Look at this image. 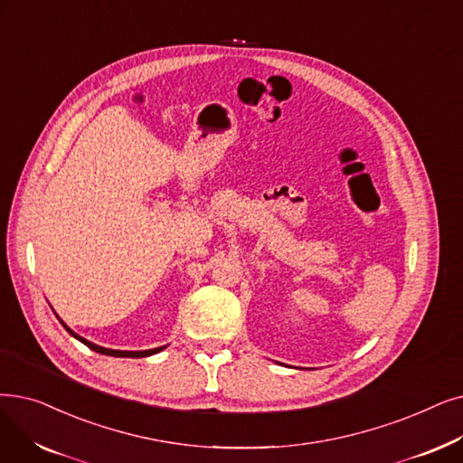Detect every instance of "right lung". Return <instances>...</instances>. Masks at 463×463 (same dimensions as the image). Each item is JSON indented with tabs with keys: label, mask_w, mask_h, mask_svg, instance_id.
I'll return each mask as SVG.
<instances>
[{
	"label": "right lung",
	"mask_w": 463,
	"mask_h": 463,
	"mask_svg": "<svg viewBox=\"0 0 463 463\" xmlns=\"http://www.w3.org/2000/svg\"><path fill=\"white\" fill-rule=\"evenodd\" d=\"M54 312V310H52ZM56 314V312H54ZM56 317H58V314H56ZM58 321L60 324L64 326V329L73 336V338H77L79 343H83L85 346H89L90 350H94V352H98V354H104V355H113V357H147V355H153V354H158V352H163L166 346H158V348H151V350H139V352H134V350H111V348H104V346H98V345H94V343H90V340H87L85 336H81V335H77L75 331H71L62 319L58 317Z\"/></svg>",
	"instance_id": "add662e5"
}]
</instances>
